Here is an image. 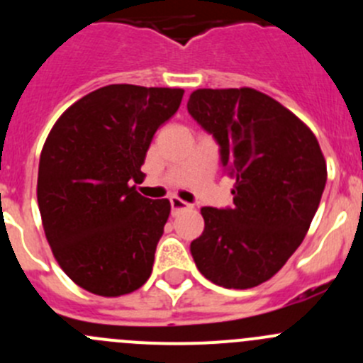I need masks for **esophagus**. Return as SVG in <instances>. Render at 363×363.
I'll list each match as a JSON object with an SVG mask.
<instances>
[{
    "mask_svg": "<svg viewBox=\"0 0 363 363\" xmlns=\"http://www.w3.org/2000/svg\"><path fill=\"white\" fill-rule=\"evenodd\" d=\"M170 205H172V212H181V211H189V208H193L191 203L184 202V200L177 199V196H172L170 199Z\"/></svg>",
    "mask_w": 363,
    "mask_h": 363,
    "instance_id": "esophagus-1",
    "label": "esophagus"
}]
</instances>
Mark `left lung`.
<instances>
[{"instance_id": "8db88e82", "label": "left lung", "mask_w": 363, "mask_h": 363, "mask_svg": "<svg viewBox=\"0 0 363 363\" xmlns=\"http://www.w3.org/2000/svg\"><path fill=\"white\" fill-rule=\"evenodd\" d=\"M188 111L221 145L235 181L233 207H202L191 242L196 267L214 284L247 290L276 276L302 244L327 182L318 138L294 112L252 87L196 89Z\"/></svg>"}]
</instances>
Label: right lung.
<instances>
[{
	"label": "right lung",
	"mask_w": 363,
	"mask_h": 363,
	"mask_svg": "<svg viewBox=\"0 0 363 363\" xmlns=\"http://www.w3.org/2000/svg\"><path fill=\"white\" fill-rule=\"evenodd\" d=\"M184 89L111 84L54 123L38 164L40 216L65 274L84 290L121 296L149 279L170 214L167 199L137 191L156 130Z\"/></svg>",
	"instance_id": "add662e5"
}]
</instances>
